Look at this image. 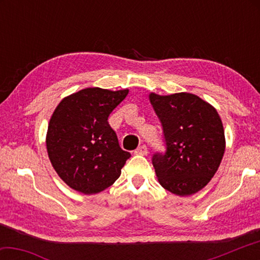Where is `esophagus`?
Listing matches in <instances>:
<instances>
[{
  "instance_id": "esophagus-1",
  "label": "esophagus",
  "mask_w": 260,
  "mask_h": 260,
  "mask_svg": "<svg viewBox=\"0 0 260 260\" xmlns=\"http://www.w3.org/2000/svg\"><path fill=\"white\" fill-rule=\"evenodd\" d=\"M134 153H136V155H142V156L148 155V148L146 147V144H141V146L134 151Z\"/></svg>"
}]
</instances>
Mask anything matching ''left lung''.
I'll return each mask as SVG.
<instances>
[{
	"mask_svg": "<svg viewBox=\"0 0 260 260\" xmlns=\"http://www.w3.org/2000/svg\"><path fill=\"white\" fill-rule=\"evenodd\" d=\"M149 100L159 118L166 151L152 156L158 181L178 196H189L213 178L225 152V132L212 105L190 93Z\"/></svg>",
	"mask_w": 260,
	"mask_h": 260,
	"instance_id": "1",
	"label": "left lung"
}]
</instances>
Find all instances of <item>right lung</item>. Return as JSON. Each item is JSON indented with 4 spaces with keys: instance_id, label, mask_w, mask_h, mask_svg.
Returning a JSON list of instances; mask_svg holds the SVG:
<instances>
[{
    "instance_id": "1",
    "label": "right lung",
    "mask_w": 260,
    "mask_h": 260,
    "mask_svg": "<svg viewBox=\"0 0 260 260\" xmlns=\"http://www.w3.org/2000/svg\"><path fill=\"white\" fill-rule=\"evenodd\" d=\"M127 94L128 89L85 88L64 98L52 113L46 138L48 156L59 178L74 190L93 195L120 177L131 153L120 148L108 118Z\"/></svg>"
}]
</instances>
